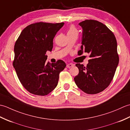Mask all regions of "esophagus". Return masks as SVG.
Here are the masks:
<instances>
[{
  "mask_svg": "<svg viewBox=\"0 0 130 130\" xmlns=\"http://www.w3.org/2000/svg\"><path fill=\"white\" fill-rule=\"evenodd\" d=\"M73 66H74V65L71 64V63H69V64H67V68H71V67H73Z\"/></svg>",
  "mask_w": 130,
  "mask_h": 130,
  "instance_id": "obj_1",
  "label": "esophagus"
}]
</instances>
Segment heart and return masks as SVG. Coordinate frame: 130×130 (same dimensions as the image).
I'll return each instance as SVG.
<instances>
[{"label":"heart","instance_id":"1","mask_svg":"<svg viewBox=\"0 0 130 130\" xmlns=\"http://www.w3.org/2000/svg\"><path fill=\"white\" fill-rule=\"evenodd\" d=\"M78 30L76 29L75 27L73 26H71L70 27V28H69L67 35H78Z\"/></svg>","mask_w":130,"mask_h":130}]
</instances>
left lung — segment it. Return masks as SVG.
<instances>
[{"label": "left lung", "instance_id": "8db88e82", "mask_svg": "<svg viewBox=\"0 0 130 130\" xmlns=\"http://www.w3.org/2000/svg\"><path fill=\"white\" fill-rule=\"evenodd\" d=\"M83 28L81 50L90 54L87 67L76 63L79 74L74 78L78 87L89 94H95L109 86L119 62L116 38L100 22L87 19L79 23Z\"/></svg>", "mask_w": 130, "mask_h": 130}]
</instances>
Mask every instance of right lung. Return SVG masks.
Here are the masks:
<instances>
[{
    "mask_svg": "<svg viewBox=\"0 0 130 130\" xmlns=\"http://www.w3.org/2000/svg\"><path fill=\"white\" fill-rule=\"evenodd\" d=\"M63 24L42 22L29 24L15 43L13 67L22 85L33 94L45 96L51 92L66 67L61 60L47 63L46 55L52 51L54 38Z\"/></svg>",
    "mask_w": 130,
    "mask_h": 130,
    "instance_id": "obj_1",
    "label": "right lung"
}]
</instances>
